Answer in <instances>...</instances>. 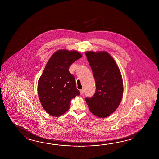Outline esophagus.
I'll use <instances>...</instances> for the list:
<instances>
[{"instance_id":"1","label":"esophagus","mask_w":159,"mask_h":159,"mask_svg":"<svg viewBox=\"0 0 159 159\" xmlns=\"http://www.w3.org/2000/svg\"><path fill=\"white\" fill-rule=\"evenodd\" d=\"M80 94L82 95V94H84V89H83L80 90Z\"/></svg>"}]
</instances>
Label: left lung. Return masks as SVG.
<instances>
[{
  "instance_id": "obj_1",
  "label": "left lung",
  "mask_w": 159,
  "mask_h": 159,
  "mask_svg": "<svg viewBox=\"0 0 159 159\" xmlns=\"http://www.w3.org/2000/svg\"><path fill=\"white\" fill-rule=\"evenodd\" d=\"M96 82V92L85 98L89 109L99 118L109 117L114 112L123 97V83L120 69L107 52H85Z\"/></svg>"
}]
</instances>
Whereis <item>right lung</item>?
<instances>
[{"instance_id": "1", "label": "right lung", "mask_w": 159, "mask_h": 159, "mask_svg": "<svg viewBox=\"0 0 159 159\" xmlns=\"http://www.w3.org/2000/svg\"><path fill=\"white\" fill-rule=\"evenodd\" d=\"M81 57L76 50L61 49L47 62L37 85L40 102L47 113L54 117L62 116L70 109L71 99L80 94L68 68Z\"/></svg>"}]
</instances>
